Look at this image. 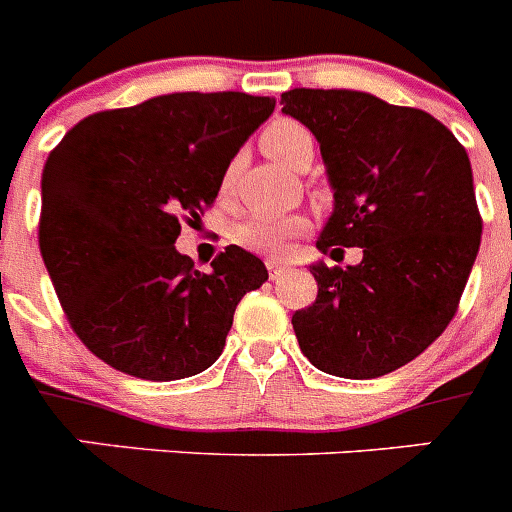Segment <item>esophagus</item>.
Masks as SVG:
<instances>
[{
  "label": "esophagus",
  "mask_w": 512,
  "mask_h": 512,
  "mask_svg": "<svg viewBox=\"0 0 512 512\" xmlns=\"http://www.w3.org/2000/svg\"><path fill=\"white\" fill-rule=\"evenodd\" d=\"M266 269H269L271 279H274V277H277V274H279V271H282V269H284V266H282V264H279V261L269 259V261H266Z\"/></svg>",
  "instance_id": "esophagus-1"
}]
</instances>
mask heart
Wrapping results in <instances>:
<instances>
[{"instance_id": "b5f03b06", "label": "heart", "mask_w": 512, "mask_h": 512, "mask_svg": "<svg viewBox=\"0 0 512 512\" xmlns=\"http://www.w3.org/2000/svg\"><path fill=\"white\" fill-rule=\"evenodd\" d=\"M259 143L274 161L295 171L300 169L302 161L312 158L315 153L310 130L302 128L295 120L271 122L261 133ZM230 179H233V169L225 171L223 187H228ZM307 230H310V220L305 215H248L241 223L233 225L230 238L246 251L282 256L289 251L292 241L305 235Z\"/></svg>"}]
</instances>
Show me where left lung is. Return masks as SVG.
I'll return each mask as SVG.
<instances>
[{
	"label": "left lung",
	"instance_id": "left-lung-1",
	"mask_svg": "<svg viewBox=\"0 0 512 512\" xmlns=\"http://www.w3.org/2000/svg\"><path fill=\"white\" fill-rule=\"evenodd\" d=\"M282 112L320 143L333 212L310 264L318 297L292 315L320 372L374 379L420 356L454 318L479 251L472 164L443 122L354 89H289Z\"/></svg>",
	"mask_w": 512,
	"mask_h": 512
}]
</instances>
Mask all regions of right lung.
Listing matches in <instances>:
<instances>
[{"instance_id": "add662e5", "label": "right lung", "mask_w": 512, "mask_h": 512, "mask_svg": "<svg viewBox=\"0 0 512 512\" xmlns=\"http://www.w3.org/2000/svg\"><path fill=\"white\" fill-rule=\"evenodd\" d=\"M274 104L246 92L161 94L84 117L51 151L40 253L71 328L104 364L171 382L223 354L235 307L269 271L228 246L205 274L174 243Z\"/></svg>"}]
</instances>
